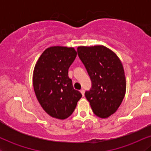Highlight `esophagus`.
<instances>
[{
    "label": "esophagus",
    "instance_id": "1",
    "mask_svg": "<svg viewBox=\"0 0 151 151\" xmlns=\"http://www.w3.org/2000/svg\"><path fill=\"white\" fill-rule=\"evenodd\" d=\"M80 92H81V94H82V96H84V89H81L80 90Z\"/></svg>",
    "mask_w": 151,
    "mask_h": 151
}]
</instances>
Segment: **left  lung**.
<instances>
[{"label":"left lung","instance_id":"1","mask_svg":"<svg viewBox=\"0 0 151 151\" xmlns=\"http://www.w3.org/2000/svg\"><path fill=\"white\" fill-rule=\"evenodd\" d=\"M79 58L91 81V89L85 92L95 115L101 119L115 113L124 99L126 81L119 57L103 45L79 46Z\"/></svg>","mask_w":151,"mask_h":151}]
</instances>
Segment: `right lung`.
Returning <instances> with one entry per match:
<instances>
[{"label":"right lung","instance_id":"obj_1","mask_svg":"<svg viewBox=\"0 0 151 151\" xmlns=\"http://www.w3.org/2000/svg\"><path fill=\"white\" fill-rule=\"evenodd\" d=\"M76 57L74 47H50L35 66L32 83L36 97L46 113L55 119L63 120L72 115L82 96L68 76Z\"/></svg>","mask_w":151,"mask_h":151}]
</instances>
